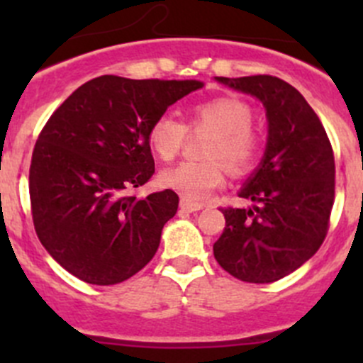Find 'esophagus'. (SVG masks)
I'll use <instances>...</instances> for the list:
<instances>
[{"instance_id":"34e87169","label":"esophagus","mask_w":363,"mask_h":363,"mask_svg":"<svg viewBox=\"0 0 363 363\" xmlns=\"http://www.w3.org/2000/svg\"><path fill=\"white\" fill-rule=\"evenodd\" d=\"M181 208H182V211H186V212H199V211H202L203 205L202 203H196V202H191V200L182 199L181 200Z\"/></svg>"}]
</instances>
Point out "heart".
Returning <instances> with one entry per match:
<instances>
[{
  "label": "heart",
  "mask_w": 363,
  "mask_h": 363,
  "mask_svg": "<svg viewBox=\"0 0 363 363\" xmlns=\"http://www.w3.org/2000/svg\"><path fill=\"white\" fill-rule=\"evenodd\" d=\"M252 112L235 98H212L195 105L189 117V130H211L203 147V161H184L160 175L164 188L186 200L199 202L225 184L226 165L233 174H244L255 164L259 138L251 128ZM149 145L163 161H172L186 140V126L172 116H160L149 128Z\"/></svg>",
  "instance_id": "obj_1"
}]
</instances>
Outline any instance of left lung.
<instances>
[{"instance_id":"left-lung-1","label":"left lung","mask_w":363,"mask_h":363,"mask_svg":"<svg viewBox=\"0 0 363 363\" xmlns=\"http://www.w3.org/2000/svg\"><path fill=\"white\" fill-rule=\"evenodd\" d=\"M216 80L258 98L269 137L262 163L239 196L251 208H221L226 226L214 258L233 277L265 284L283 279L323 244L335 195L334 151L306 98L272 75Z\"/></svg>"}]
</instances>
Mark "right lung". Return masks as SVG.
Returning <instances> with one entry per match:
<instances>
[{
    "mask_svg": "<svg viewBox=\"0 0 363 363\" xmlns=\"http://www.w3.org/2000/svg\"><path fill=\"white\" fill-rule=\"evenodd\" d=\"M200 80L101 75L73 91L33 149L29 199L36 235L72 276L123 283L156 255L177 212L172 189L131 195L155 174L149 128Z\"/></svg>",
    "mask_w": 363,
    "mask_h": 363,
    "instance_id": "add662e5",
    "label": "right lung"
}]
</instances>
